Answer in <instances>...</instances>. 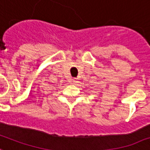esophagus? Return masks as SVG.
Segmentation results:
<instances>
[{
	"instance_id": "1",
	"label": "esophagus",
	"mask_w": 150,
	"mask_h": 150,
	"mask_svg": "<svg viewBox=\"0 0 150 150\" xmlns=\"http://www.w3.org/2000/svg\"><path fill=\"white\" fill-rule=\"evenodd\" d=\"M73 82H74V83H77V81H76V80H75V79H74V80H73Z\"/></svg>"
}]
</instances>
